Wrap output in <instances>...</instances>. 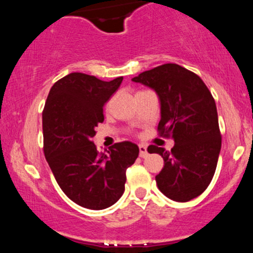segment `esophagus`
Returning a JSON list of instances; mask_svg holds the SVG:
<instances>
[{"label": "esophagus", "instance_id": "34e87169", "mask_svg": "<svg viewBox=\"0 0 253 253\" xmlns=\"http://www.w3.org/2000/svg\"><path fill=\"white\" fill-rule=\"evenodd\" d=\"M139 151H140V153H139V155H140L141 158H145V157H147V155H149V153H147L146 145H144V144L139 145Z\"/></svg>", "mask_w": 253, "mask_h": 253}]
</instances>
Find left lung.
<instances>
[{"mask_svg": "<svg viewBox=\"0 0 253 253\" xmlns=\"http://www.w3.org/2000/svg\"><path fill=\"white\" fill-rule=\"evenodd\" d=\"M153 89L161 101L158 132L175 141L171 151L150 145L149 153L163 157L156 176L158 189L177 202L195 199L215 172L221 134L215 101L196 74L177 64H164L132 78Z\"/></svg>", "mask_w": 253, "mask_h": 253, "instance_id": "8db88e82", "label": "left lung"}]
</instances>
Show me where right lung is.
<instances>
[{"mask_svg":"<svg viewBox=\"0 0 253 253\" xmlns=\"http://www.w3.org/2000/svg\"><path fill=\"white\" fill-rule=\"evenodd\" d=\"M124 77L104 82L72 72L53 84L42 110L43 153L66 196L94 211L123 196L126 170L139 155L138 145L123 141L98 152L92 136L103 123V106Z\"/></svg>","mask_w":253,"mask_h":253,"instance_id":"obj_1","label":"right lung"}]
</instances>
